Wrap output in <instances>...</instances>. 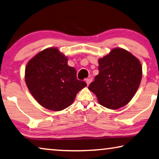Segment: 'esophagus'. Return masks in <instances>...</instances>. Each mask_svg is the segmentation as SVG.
<instances>
[{
  "label": "esophagus",
  "mask_w": 159,
  "mask_h": 159,
  "mask_svg": "<svg viewBox=\"0 0 159 159\" xmlns=\"http://www.w3.org/2000/svg\"><path fill=\"white\" fill-rule=\"evenodd\" d=\"M85 80H86L87 85L89 86V85L91 84V82L92 81V79H91V78H89V79H86Z\"/></svg>",
  "instance_id": "1"
}]
</instances>
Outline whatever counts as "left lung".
<instances>
[{"label":"left lung","mask_w":159,"mask_h":159,"mask_svg":"<svg viewBox=\"0 0 159 159\" xmlns=\"http://www.w3.org/2000/svg\"><path fill=\"white\" fill-rule=\"evenodd\" d=\"M99 73L89 89L98 103L110 109H118L130 102L142 79L140 61L126 50L115 48L98 59Z\"/></svg>","instance_id":"8db88e82"}]
</instances>
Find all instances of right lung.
<instances>
[{
  "mask_svg": "<svg viewBox=\"0 0 159 159\" xmlns=\"http://www.w3.org/2000/svg\"><path fill=\"white\" fill-rule=\"evenodd\" d=\"M25 84L35 101L53 111L71 105L76 94L87 86L76 78V70L68 65V58L57 48H48L28 61Z\"/></svg>",
  "mask_w": 159,
  "mask_h": 159,
  "instance_id": "add662e5",
  "label": "right lung"
}]
</instances>
